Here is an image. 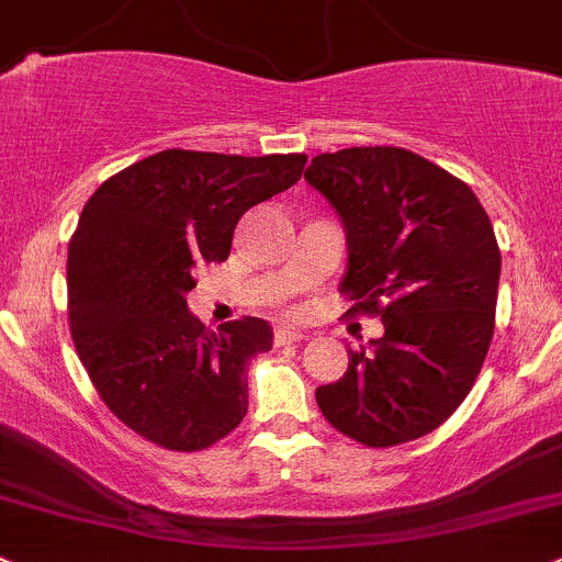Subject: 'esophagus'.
Instances as JSON below:
<instances>
[{
    "mask_svg": "<svg viewBox=\"0 0 562 562\" xmlns=\"http://www.w3.org/2000/svg\"><path fill=\"white\" fill-rule=\"evenodd\" d=\"M305 338H308V335H305L300 327H292V324H279V327H276V333H273V340L279 346L300 344V340H305Z\"/></svg>",
    "mask_w": 562,
    "mask_h": 562,
    "instance_id": "esophagus-1",
    "label": "esophagus"
}]
</instances>
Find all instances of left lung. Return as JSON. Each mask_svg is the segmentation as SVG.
<instances>
[{
  "instance_id": "8db88e82",
  "label": "left lung",
  "mask_w": 562,
  "mask_h": 562,
  "mask_svg": "<svg viewBox=\"0 0 562 562\" xmlns=\"http://www.w3.org/2000/svg\"><path fill=\"white\" fill-rule=\"evenodd\" d=\"M349 246L340 292L384 335L349 349V368L316 390L324 419L366 447L427 436L465 401L495 329L501 248L468 183L395 146L311 159Z\"/></svg>"
}]
</instances>
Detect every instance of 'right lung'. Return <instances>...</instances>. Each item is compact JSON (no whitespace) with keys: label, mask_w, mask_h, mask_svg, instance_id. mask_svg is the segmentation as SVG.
<instances>
[{"label":"right lung","mask_w":562,"mask_h":562,"mask_svg":"<svg viewBox=\"0 0 562 562\" xmlns=\"http://www.w3.org/2000/svg\"><path fill=\"white\" fill-rule=\"evenodd\" d=\"M305 161L167 148L83 205L67 254L75 351L102 403L156 447L207 449L246 416V366L273 329L243 316L211 333L187 294L196 265L224 262L243 213L294 187Z\"/></svg>","instance_id":"1"}]
</instances>
